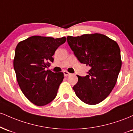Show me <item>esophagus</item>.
<instances>
[{
	"label": "esophagus",
	"instance_id": "34e87169",
	"mask_svg": "<svg viewBox=\"0 0 133 133\" xmlns=\"http://www.w3.org/2000/svg\"><path fill=\"white\" fill-rule=\"evenodd\" d=\"M64 72V76H65V77H67V76H70L71 75V73H69V72H68V71H64L63 72Z\"/></svg>",
	"mask_w": 133,
	"mask_h": 133
}]
</instances>
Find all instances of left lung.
<instances>
[{
  "label": "left lung",
  "mask_w": 133,
  "mask_h": 133,
  "mask_svg": "<svg viewBox=\"0 0 133 133\" xmlns=\"http://www.w3.org/2000/svg\"><path fill=\"white\" fill-rule=\"evenodd\" d=\"M68 43L81 63L89 66L86 76H79L73 87L84 103L94 105L109 95L121 68L120 49L116 42L101 34L68 36Z\"/></svg>",
  "instance_id": "obj_1"
}]
</instances>
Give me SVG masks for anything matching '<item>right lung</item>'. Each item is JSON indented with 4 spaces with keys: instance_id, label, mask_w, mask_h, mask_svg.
Listing matches in <instances>:
<instances>
[{
    "instance_id": "1",
    "label": "right lung",
    "mask_w": 133,
    "mask_h": 133,
    "mask_svg": "<svg viewBox=\"0 0 133 133\" xmlns=\"http://www.w3.org/2000/svg\"><path fill=\"white\" fill-rule=\"evenodd\" d=\"M66 38L34 36L17 45L14 68L23 94L31 103L45 106L54 99L64 79L63 72L46 70L56 49Z\"/></svg>"
}]
</instances>
